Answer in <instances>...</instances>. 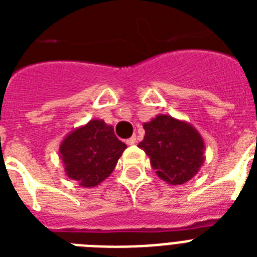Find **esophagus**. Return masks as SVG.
Returning a JSON list of instances; mask_svg holds the SVG:
<instances>
[{
  "instance_id": "1",
  "label": "esophagus",
  "mask_w": 257,
  "mask_h": 257,
  "mask_svg": "<svg viewBox=\"0 0 257 257\" xmlns=\"http://www.w3.org/2000/svg\"><path fill=\"white\" fill-rule=\"evenodd\" d=\"M136 143H137L136 136L131 137V139H128V140H126V144H128V145H133V144H136Z\"/></svg>"
}]
</instances>
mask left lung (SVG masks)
Returning <instances> with one entry per match:
<instances>
[{
    "mask_svg": "<svg viewBox=\"0 0 257 257\" xmlns=\"http://www.w3.org/2000/svg\"><path fill=\"white\" fill-rule=\"evenodd\" d=\"M144 140L139 144L163 181L181 185L203 167L205 143L192 124L169 114H157L143 124Z\"/></svg>",
    "mask_w": 257,
    "mask_h": 257,
    "instance_id": "8db88e82",
    "label": "left lung"
}]
</instances>
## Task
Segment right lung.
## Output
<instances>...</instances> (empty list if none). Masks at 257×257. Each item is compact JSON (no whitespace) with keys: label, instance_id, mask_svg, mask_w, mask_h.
Wrapping results in <instances>:
<instances>
[{"label":"right lung","instance_id":"right-lung-1","mask_svg":"<svg viewBox=\"0 0 257 257\" xmlns=\"http://www.w3.org/2000/svg\"><path fill=\"white\" fill-rule=\"evenodd\" d=\"M125 148L112 125L93 118L64 137L58 155L70 180L82 188H93L110 176Z\"/></svg>","mask_w":257,"mask_h":257}]
</instances>
